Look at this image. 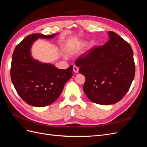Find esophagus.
Listing matches in <instances>:
<instances>
[{"instance_id": "obj_1", "label": "esophagus", "mask_w": 147, "mask_h": 147, "mask_svg": "<svg viewBox=\"0 0 147 147\" xmlns=\"http://www.w3.org/2000/svg\"><path fill=\"white\" fill-rule=\"evenodd\" d=\"M78 69H79V68L77 66H76V65H74V67H73V71H74V72H75V73H78Z\"/></svg>"}]
</instances>
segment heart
<instances>
[{
    "label": "heart",
    "mask_w": 147,
    "mask_h": 147,
    "mask_svg": "<svg viewBox=\"0 0 147 147\" xmlns=\"http://www.w3.org/2000/svg\"><path fill=\"white\" fill-rule=\"evenodd\" d=\"M94 42L93 41V40H92V41L90 42V45H91V46L94 45Z\"/></svg>",
    "instance_id": "1"
}]
</instances>
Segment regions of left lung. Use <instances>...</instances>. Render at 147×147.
<instances>
[{
  "label": "left lung",
  "mask_w": 147,
  "mask_h": 147,
  "mask_svg": "<svg viewBox=\"0 0 147 147\" xmlns=\"http://www.w3.org/2000/svg\"><path fill=\"white\" fill-rule=\"evenodd\" d=\"M104 45L80 56L75 64L85 77L83 91L100 105L115 104L129 90L135 76L133 51L129 43L112 31Z\"/></svg>",
  "instance_id": "left-lung-1"
}]
</instances>
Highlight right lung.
Listing matches in <instances>:
<instances>
[{
	"label": "right lung",
	"mask_w": 147,
	"mask_h": 147,
	"mask_svg": "<svg viewBox=\"0 0 147 147\" xmlns=\"http://www.w3.org/2000/svg\"><path fill=\"white\" fill-rule=\"evenodd\" d=\"M55 35L30 34L18 44L13 51L11 82L21 98L29 105L41 107L51 104L72 76V65L65 70L59 69L53 65L34 60L30 56V47L35 40L51 38Z\"/></svg>",
	"instance_id": "1"
}]
</instances>
